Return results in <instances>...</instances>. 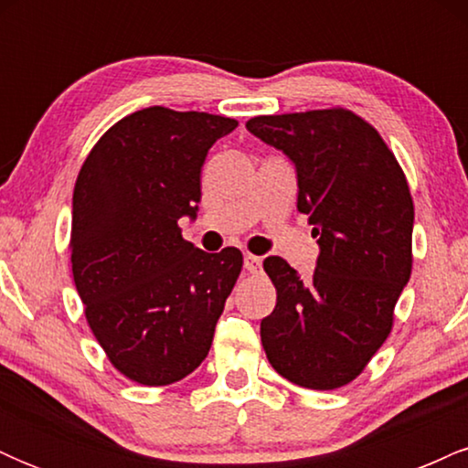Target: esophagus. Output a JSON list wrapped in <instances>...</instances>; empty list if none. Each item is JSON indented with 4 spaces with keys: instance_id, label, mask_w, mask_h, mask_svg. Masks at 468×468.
Masks as SVG:
<instances>
[{
    "instance_id": "34e87169",
    "label": "esophagus",
    "mask_w": 468,
    "mask_h": 468,
    "mask_svg": "<svg viewBox=\"0 0 468 468\" xmlns=\"http://www.w3.org/2000/svg\"><path fill=\"white\" fill-rule=\"evenodd\" d=\"M244 268H246V272H250V275H257V272H261V260L257 255H250V252H246V255H244Z\"/></svg>"
}]
</instances>
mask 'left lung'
I'll use <instances>...</instances> for the list:
<instances>
[{
	"instance_id": "obj_1",
	"label": "left lung",
	"mask_w": 468,
	"mask_h": 468,
	"mask_svg": "<svg viewBox=\"0 0 468 468\" xmlns=\"http://www.w3.org/2000/svg\"><path fill=\"white\" fill-rule=\"evenodd\" d=\"M246 127L297 166V208L321 246L308 279L282 257L264 261L277 305L261 319V346L290 383L343 388L389 336L410 282L413 200L405 171L380 133L346 107L255 116Z\"/></svg>"
}]
</instances>
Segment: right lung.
<instances>
[{
	"label": "right lung",
	"mask_w": 468,
	"mask_h": 468,
	"mask_svg": "<svg viewBox=\"0 0 468 468\" xmlns=\"http://www.w3.org/2000/svg\"><path fill=\"white\" fill-rule=\"evenodd\" d=\"M235 118L154 105L121 118L88 154L72 196L74 286L90 330L122 376L178 383L207 358L238 282V249L204 252L182 238L200 171Z\"/></svg>",
	"instance_id": "1"
}]
</instances>
